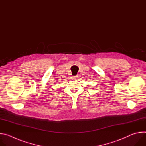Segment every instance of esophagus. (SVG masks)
Masks as SVG:
<instances>
[{
    "instance_id": "1",
    "label": "esophagus",
    "mask_w": 146,
    "mask_h": 146,
    "mask_svg": "<svg viewBox=\"0 0 146 146\" xmlns=\"http://www.w3.org/2000/svg\"><path fill=\"white\" fill-rule=\"evenodd\" d=\"M72 78V79H73V80H76V79H77V78H78V77L77 76H73Z\"/></svg>"
}]
</instances>
